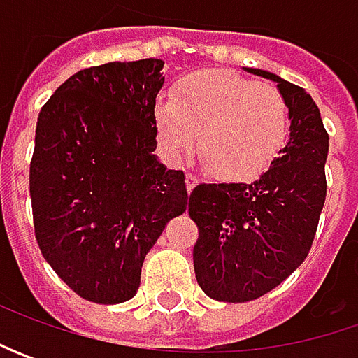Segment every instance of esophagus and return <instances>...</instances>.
I'll use <instances>...</instances> for the list:
<instances>
[{
	"label": "esophagus",
	"mask_w": 358,
	"mask_h": 358,
	"mask_svg": "<svg viewBox=\"0 0 358 358\" xmlns=\"http://www.w3.org/2000/svg\"><path fill=\"white\" fill-rule=\"evenodd\" d=\"M199 183V179H197V175L195 173H187L185 175V185H187V191L191 193L193 189H195V185Z\"/></svg>",
	"instance_id": "obj_1"
}]
</instances>
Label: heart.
Listing matches in <instances>:
<instances>
[{
    "label": "heart",
    "instance_id": "heart-1",
    "mask_svg": "<svg viewBox=\"0 0 358 358\" xmlns=\"http://www.w3.org/2000/svg\"><path fill=\"white\" fill-rule=\"evenodd\" d=\"M155 129L169 157L181 159L199 135V157L219 181L265 173L289 141L291 111L281 91L231 71L181 77L155 105Z\"/></svg>",
    "mask_w": 358,
    "mask_h": 358
}]
</instances>
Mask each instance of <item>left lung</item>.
<instances>
[{
  "label": "left lung",
  "mask_w": 358,
  "mask_h": 358,
  "mask_svg": "<svg viewBox=\"0 0 358 358\" xmlns=\"http://www.w3.org/2000/svg\"><path fill=\"white\" fill-rule=\"evenodd\" d=\"M277 83L289 103L291 133L282 153L253 183H201L189 197L199 227L193 267L215 301L247 303L281 285L307 259L327 197L329 135L307 91L279 76L245 67Z\"/></svg>",
  "instance_id": "8db88e82"
}]
</instances>
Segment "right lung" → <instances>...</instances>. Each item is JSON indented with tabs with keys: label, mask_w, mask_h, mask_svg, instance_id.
Instances as JSON below:
<instances>
[{
	"label": "right lung",
	"mask_w": 358,
	"mask_h": 358,
	"mask_svg": "<svg viewBox=\"0 0 358 358\" xmlns=\"http://www.w3.org/2000/svg\"><path fill=\"white\" fill-rule=\"evenodd\" d=\"M163 62H111L77 71L39 111L29 165L35 239L85 301L135 296L145 255L189 205L183 171L157 147Z\"/></svg>",
	"instance_id": "add662e5"
}]
</instances>
